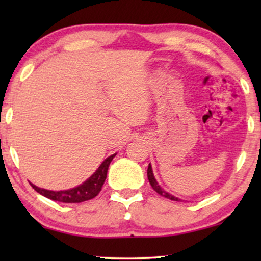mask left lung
<instances>
[{
    "mask_svg": "<svg viewBox=\"0 0 261 261\" xmlns=\"http://www.w3.org/2000/svg\"><path fill=\"white\" fill-rule=\"evenodd\" d=\"M147 177H148L149 184H151V187L153 188V190H154L155 192H158V194H159L160 196H163V197L169 198V199H171V201H180V199L178 198V197H176V196L171 195V194H169V192H167V191L164 190V189L158 184V181H156V179L154 178V174H153V170H152L151 164H149L148 169H147Z\"/></svg>",
    "mask_w": 261,
    "mask_h": 261,
    "instance_id": "obj_1",
    "label": "left lung"
}]
</instances>
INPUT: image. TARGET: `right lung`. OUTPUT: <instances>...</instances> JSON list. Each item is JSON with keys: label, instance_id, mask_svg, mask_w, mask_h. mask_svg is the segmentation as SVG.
Instances as JSON below:
<instances>
[{"label": "right lung", "instance_id": "add662e5", "mask_svg": "<svg viewBox=\"0 0 261 261\" xmlns=\"http://www.w3.org/2000/svg\"><path fill=\"white\" fill-rule=\"evenodd\" d=\"M116 155H109L108 158L103 160V163L98 166V169L88 178L84 183H82L78 187H74L72 189H67V190H60V191H53V190H46V189L39 188L37 185L31 184L33 189L39 194L45 196L52 201H58L63 203H81L84 201H89V199L96 197L98 192L105 184V180L107 178V172H108V167L112 163L114 156Z\"/></svg>", "mask_w": 261, "mask_h": 261}]
</instances>
